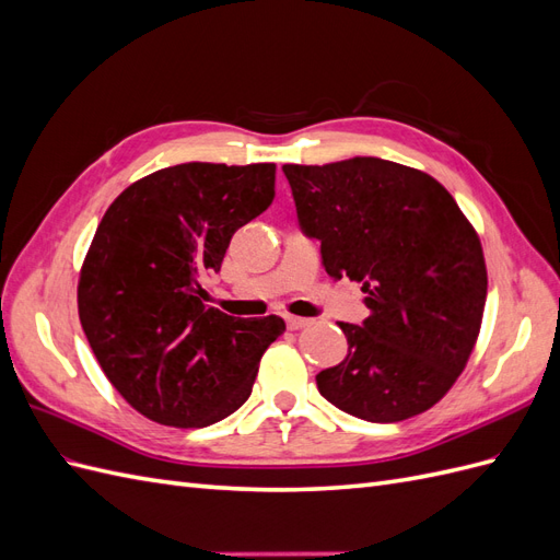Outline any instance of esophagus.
Instances as JSON below:
<instances>
[{
    "mask_svg": "<svg viewBox=\"0 0 560 560\" xmlns=\"http://www.w3.org/2000/svg\"><path fill=\"white\" fill-rule=\"evenodd\" d=\"M284 322H287V327H290V329H301V327H306L311 319L296 317V315H284Z\"/></svg>",
    "mask_w": 560,
    "mask_h": 560,
    "instance_id": "1",
    "label": "esophagus"
}]
</instances>
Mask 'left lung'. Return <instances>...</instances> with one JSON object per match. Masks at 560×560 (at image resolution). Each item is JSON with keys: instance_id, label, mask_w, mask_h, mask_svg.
I'll list each match as a JSON object with an SVG mask.
<instances>
[{"instance_id": "1", "label": "left lung", "mask_w": 560, "mask_h": 560, "mask_svg": "<svg viewBox=\"0 0 560 560\" xmlns=\"http://www.w3.org/2000/svg\"><path fill=\"white\" fill-rule=\"evenodd\" d=\"M282 173L327 273L360 282L369 308L362 325L338 322L348 354L319 371V395L369 422L428 411L481 329L488 278L477 231L434 177L393 161L290 163Z\"/></svg>"}]
</instances>
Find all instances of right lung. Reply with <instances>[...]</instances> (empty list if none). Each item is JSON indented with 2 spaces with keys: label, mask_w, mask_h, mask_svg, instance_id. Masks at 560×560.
<instances>
[{
  "label": "right lung",
  "mask_w": 560,
  "mask_h": 560,
  "mask_svg": "<svg viewBox=\"0 0 560 560\" xmlns=\"http://www.w3.org/2000/svg\"><path fill=\"white\" fill-rule=\"evenodd\" d=\"M273 196L276 163H182L130 184L105 212L81 268L79 319L142 416L208 428L247 401L284 322L217 311L202 282Z\"/></svg>",
  "instance_id": "add662e5"
}]
</instances>
